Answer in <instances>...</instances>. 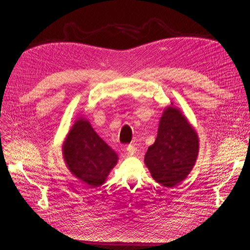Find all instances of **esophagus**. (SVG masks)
I'll return each instance as SVG.
<instances>
[{
    "label": "esophagus",
    "mask_w": 250,
    "mask_h": 250,
    "mask_svg": "<svg viewBox=\"0 0 250 250\" xmlns=\"http://www.w3.org/2000/svg\"><path fill=\"white\" fill-rule=\"evenodd\" d=\"M136 150L137 149L135 148V146H133V145H128V147H126V151H128L129 155H134Z\"/></svg>",
    "instance_id": "esophagus-1"
}]
</instances>
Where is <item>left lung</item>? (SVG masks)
I'll return each instance as SVG.
<instances>
[{"mask_svg":"<svg viewBox=\"0 0 250 250\" xmlns=\"http://www.w3.org/2000/svg\"><path fill=\"white\" fill-rule=\"evenodd\" d=\"M198 152L196 132L177 108L168 106L159 124L156 142L145 155L152 178L166 187H175L192 169Z\"/></svg>","mask_w":250,"mask_h":250,"instance_id":"obj_1","label":"left lung"}]
</instances>
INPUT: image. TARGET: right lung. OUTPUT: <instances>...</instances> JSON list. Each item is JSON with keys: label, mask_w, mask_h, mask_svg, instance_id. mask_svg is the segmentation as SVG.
<instances>
[{"label": "right lung", "mask_w": 250, "mask_h": 250, "mask_svg": "<svg viewBox=\"0 0 250 250\" xmlns=\"http://www.w3.org/2000/svg\"><path fill=\"white\" fill-rule=\"evenodd\" d=\"M70 171L91 187L102 185L118 160L116 152L95 133L87 120H77L63 145Z\"/></svg>", "instance_id": "add662e5"}]
</instances>
